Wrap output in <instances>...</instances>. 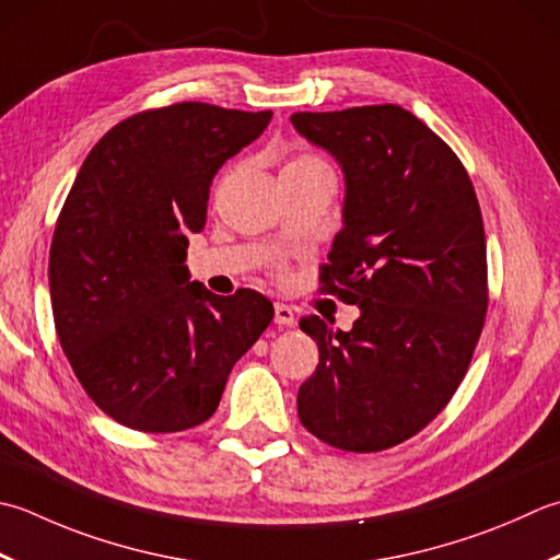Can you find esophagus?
I'll use <instances>...</instances> for the list:
<instances>
[{"label":"esophagus","mask_w":560,"mask_h":560,"mask_svg":"<svg viewBox=\"0 0 560 560\" xmlns=\"http://www.w3.org/2000/svg\"><path fill=\"white\" fill-rule=\"evenodd\" d=\"M273 323H277L279 327L295 325V313H293L291 305H287V303L273 305Z\"/></svg>","instance_id":"esophagus-1"}]
</instances>
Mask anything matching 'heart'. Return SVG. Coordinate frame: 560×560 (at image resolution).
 <instances>
[{
	"label": "heart",
	"instance_id": "heart-1",
	"mask_svg": "<svg viewBox=\"0 0 560 560\" xmlns=\"http://www.w3.org/2000/svg\"><path fill=\"white\" fill-rule=\"evenodd\" d=\"M313 164H325L323 160H317L315 155H299L295 160H291L287 167H313ZM283 167V170H287Z\"/></svg>",
	"mask_w": 560,
	"mask_h": 560
}]
</instances>
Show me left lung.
Here are the masks:
<instances>
[{
  "instance_id": "left-lung-1",
  "label": "left lung",
  "mask_w": 560,
  "mask_h": 560,
  "mask_svg": "<svg viewBox=\"0 0 560 560\" xmlns=\"http://www.w3.org/2000/svg\"><path fill=\"white\" fill-rule=\"evenodd\" d=\"M291 124L342 164L345 228L320 291L361 311L349 332L301 317L320 361L299 418L335 448L383 452L424 430L466 376L488 311L483 215L456 152L402 106Z\"/></svg>"
}]
</instances>
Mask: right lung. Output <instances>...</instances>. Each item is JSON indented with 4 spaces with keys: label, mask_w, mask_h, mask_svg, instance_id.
Listing matches in <instances>:
<instances>
[{
    "label": "right lung",
    "mask_w": 560,
    "mask_h": 560,
    "mask_svg": "<svg viewBox=\"0 0 560 560\" xmlns=\"http://www.w3.org/2000/svg\"><path fill=\"white\" fill-rule=\"evenodd\" d=\"M269 120L203 102L148 108L96 142L65 199L48 265L55 330L86 396L130 430L206 422L271 323L261 293L215 295L184 265L215 172Z\"/></svg>",
    "instance_id": "1"
}]
</instances>
